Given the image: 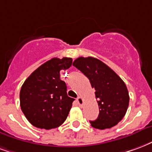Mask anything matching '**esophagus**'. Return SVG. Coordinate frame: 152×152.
<instances>
[{
	"label": "esophagus",
	"instance_id": "1",
	"mask_svg": "<svg viewBox=\"0 0 152 152\" xmlns=\"http://www.w3.org/2000/svg\"><path fill=\"white\" fill-rule=\"evenodd\" d=\"M76 102H77V103H78V104H79L80 106H82L83 104H84V100H83V98H82L81 96H78V97L76 98Z\"/></svg>",
	"mask_w": 152,
	"mask_h": 152
}]
</instances>
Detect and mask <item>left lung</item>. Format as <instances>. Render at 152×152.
I'll return each instance as SVG.
<instances>
[{"instance_id": "obj_1", "label": "left lung", "mask_w": 152, "mask_h": 152, "mask_svg": "<svg viewBox=\"0 0 152 152\" xmlns=\"http://www.w3.org/2000/svg\"><path fill=\"white\" fill-rule=\"evenodd\" d=\"M73 66L87 76L95 89L99 106L98 118L91 126L104 130L116 126L127 110L130 96L124 81L110 67L93 57H79Z\"/></svg>"}]
</instances>
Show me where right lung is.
<instances>
[{
    "label": "right lung",
    "instance_id": "right-lung-1",
    "mask_svg": "<svg viewBox=\"0 0 152 152\" xmlns=\"http://www.w3.org/2000/svg\"><path fill=\"white\" fill-rule=\"evenodd\" d=\"M72 64V58H53L34 71L22 85L21 109L35 127L54 129L67 118L75 99L67 96L60 71L68 69Z\"/></svg>",
    "mask_w": 152,
    "mask_h": 152
}]
</instances>
